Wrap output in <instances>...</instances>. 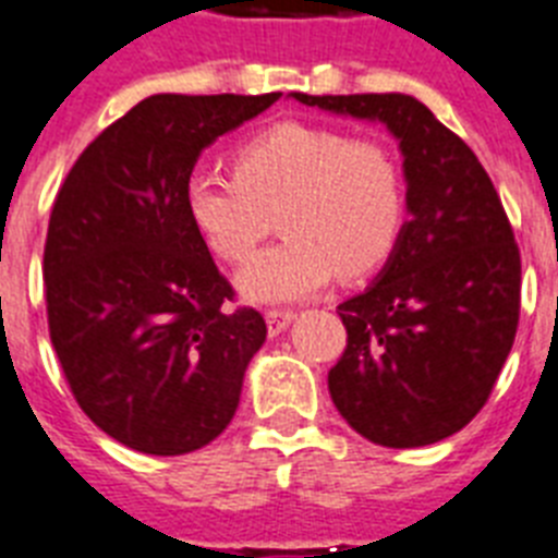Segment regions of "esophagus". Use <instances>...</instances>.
<instances>
[{"label": "esophagus", "mask_w": 558, "mask_h": 558, "mask_svg": "<svg viewBox=\"0 0 558 558\" xmlns=\"http://www.w3.org/2000/svg\"><path fill=\"white\" fill-rule=\"evenodd\" d=\"M294 320V312L292 310H269L266 312V324H269V335H278L283 332L289 324Z\"/></svg>", "instance_id": "1"}]
</instances>
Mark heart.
Segmentation results:
<instances>
[{"label": "heart", "instance_id": "obj_1", "mask_svg": "<svg viewBox=\"0 0 558 558\" xmlns=\"http://www.w3.org/2000/svg\"><path fill=\"white\" fill-rule=\"evenodd\" d=\"M234 174L194 171L185 211L206 246L248 264L280 211L287 240L240 275L252 301H298L335 271L364 278L396 252L407 220V180L381 140L329 125L275 122L234 148Z\"/></svg>", "mask_w": 558, "mask_h": 558}]
</instances>
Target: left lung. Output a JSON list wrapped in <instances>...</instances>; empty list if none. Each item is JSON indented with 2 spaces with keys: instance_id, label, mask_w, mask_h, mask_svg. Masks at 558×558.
Masks as SVG:
<instances>
[{
  "instance_id": "8db88e82",
  "label": "left lung",
  "mask_w": 558,
  "mask_h": 558,
  "mask_svg": "<svg viewBox=\"0 0 558 558\" xmlns=\"http://www.w3.org/2000/svg\"><path fill=\"white\" fill-rule=\"evenodd\" d=\"M303 106L381 120L404 154L410 220L381 280L338 306L347 347L329 396L381 447L459 433L490 398L513 347L522 255L473 148L407 94H294Z\"/></svg>"
}]
</instances>
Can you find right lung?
I'll use <instances>...</instances> for the list:
<instances>
[{
	"mask_svg": "<svg viewBox=\"0 0 558 558\" xmlns=\"http://www.w3.org/2000/svg\"><path fill=\"white\" fill-rule=\"evenodd\" d=\"M278 97L154 94L59 185L43 257L48 332L80 410L131 450H201L238 410L266 320L234 306L183 194L203 148Z\"/></svg>",
	"mask_w": 558,
	"mask_h": 558,
	"instance_id": "right-lung-1",
	"label": "right lung"
}]
</instances>
